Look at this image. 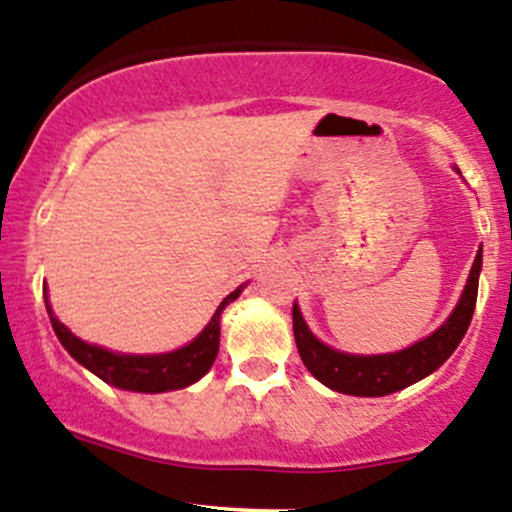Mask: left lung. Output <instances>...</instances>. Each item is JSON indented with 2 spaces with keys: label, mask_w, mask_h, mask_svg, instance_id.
Segmentation results:
<instances>
[{
  "label": "left lung",
  "mask_w": 512,
  "mask_h": 512,
  "mask_svg": "<svg viewBox=\"0 0 512 512\" xmlns=\"http://www.w3.org/2000/svg\"><path fill=\"white\" fill-rule=\"evenodd\" d=\"M481 257V250H478L464 294H461L459 304H456L454 314L446 319V324L437 328L432 336H427L424 341L414 343V346L405 348V351L400 353L348 355L333 351V348L324 346V343L309 331L306 321L301 319V311L297 309V304H294V338H297L299 355L301 360H304L306 368H309V373L314 375L316 380H321V383L331 387V390L358 397H383L390 395V392L402 390V387L417 383V380L427 378L429 373H434V370L456 351L461 338L469 331L478 297Z\"/></svg>",
  "instance_id": "obj_1"
}]
</instances>
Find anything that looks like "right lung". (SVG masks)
I'll list each match as a JSON object with an SVG mask.
<instances>
[{
  "instance_id": "1",
  "label": "right lung",
  "mask_w": 512,
  "mask_h": 512,
  "mask_svg": "<svg viewBox=\"0 0 512 512\" xmlns=\"http://www.w3.org/2000/svg\"><path fill=\"white\" fill-rule=\"evenodd\" d=\"M238 294L240 289H235V292H230L228 297L220 301L211 324L203 328L201 336L193 338L188 346L179 348V351L161 355H120L105 351V348L90 346V343L73 336V333L51 314L48 301L46 311L48 316H51L53 331H56L63 348H66L80 365L93 370L100 380L132 392H166L196 383L198 378H203V375L211 370L220 343V311H223L230 301L238 299Z\"/></svg>"
}]
</instances>
